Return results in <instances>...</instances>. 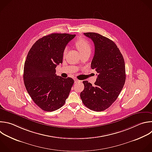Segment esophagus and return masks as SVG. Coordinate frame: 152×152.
<instances>
[{"label":"esophagus","instance_id":"esophagus-1","mask_svg":"<svg viewBox=\"0 0 152 152\" xmlns=\"http://www.w3.org/2000/svg\"><path fill=\"white\" fill-rule=\"evenodd\" d=\"M80 82L79 80H78V79H75V83H77V82Z\"/></svg>","mask_w":152,"mask_h":152}]
</instances>
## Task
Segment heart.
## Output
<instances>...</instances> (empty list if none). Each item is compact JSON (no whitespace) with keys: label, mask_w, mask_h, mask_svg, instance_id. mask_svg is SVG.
<instances>
[{"label":"heart","mask_w":152,"mask_h":152,"mask_svg":"<svg viewBox=\"0 0 152 152\" xmlns=\"http://www.w3.org/2000/svg\"><path fill=\"white\" fill-rule=\"evenodd\" d=\"M75 45L81 54H83L87 53H91V44L88 40H87L84 38L79 37V39H77L75 42ZM67 50V48H64L63 50L64 56L66 55Z\"/></svg>","instance_id":"heart-1"}]
</instances>
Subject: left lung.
<instances>
[{
	"label": "left lung",
	"mask_w": 152,
	"mask_h": 152,
	"mask_svg": "<svg viewBox=\"0 0 152 152\" xmlns=\"http://www.w3.org/2000/svg\"><path fill=\"white\" fill-rule=\"evenodd\" d=\"M95 46V53L91 67L98 73L94 85L83 81L84 89L80 92L83 104L88 109L103 111L118 97L125 82L124 57L115 43L96 33H84Z\"/></svg>",
	"instance_id": "8db88e82"
}]
</instances>
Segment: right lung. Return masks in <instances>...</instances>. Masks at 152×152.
<instances>
[{"mask_svg":"<svg viewBox=\"0 0 152 152\" xmlns=\"http://www.w3.org/2000/svg\"><path fill=\"white\" fill-rule=\"evenodd\" d=\"M75 36L48 34L37 40L28 53L24 67V85L34 103L44 111L61 108L75 82L71 77L57 76L56 68L63 63V50Z\"/></svg>","mask_w":152,"mask_h":152,"instance_id":"obj_1","label":"right lung"}]
</instances>
